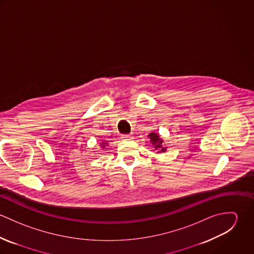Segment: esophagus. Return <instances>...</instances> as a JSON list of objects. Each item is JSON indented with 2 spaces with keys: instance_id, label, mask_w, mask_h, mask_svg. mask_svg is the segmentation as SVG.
<instances>
[{
  "instance_id": "esophagus-1",
  "label": "esophagus",
  "mask_w": 254,
  "mask_h": 254,
  "mask_svg": "<svg viewBox=\"0 0 254 254\" xmlns=\"http://www.w3.org/2000/svg\"><path fill=\"white\" fill-rule=\"evenodd\" d=\"M121 138H122L123 140H132L134 137H133L131 134H123V135L121 136Z\"/></svg>"
}]
</instances>
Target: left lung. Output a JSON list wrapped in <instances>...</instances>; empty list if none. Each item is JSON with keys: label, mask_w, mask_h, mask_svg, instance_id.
Instances as JSON below:
<instances>
[{"label": "left lung", "mask_w": 254, "mask_h": 254, "mask_svg": "<svg viewBox=\"0 0 254 254\" xmlns=\"http://www.w3.org/2000/svg\"><path fill=\"white\" fill-rule=\"evenodd\" d=\"M148 137L150 138V142L152 143V145H154V148L158 150V152H164L166 147L162 146V140L159 138L158 134L155 133H151L148 135Z\"/></svg>", "instance_id": "obj_1"}]
</instances>
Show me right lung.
<instances>
[{"label": "right lung", "instance_id": "obj_1", "mask_svg": "<svg viewBox=\"0 0 254 254\" xmlns=\"http://www.w3.org/2000/svg\"><path fill=\"white\" fill-rule=\"evenodd\" d=\"M102 145H105V143H103V144H102ZM104 146H106V145H103V147H104Z\"/></svg>", "mask_w": 254, "mask_h": 254}]
</instances>
